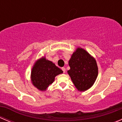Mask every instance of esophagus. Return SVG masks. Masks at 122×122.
Here are the masks:
<instances>
[{
	"instance_id": "34e87169",
	"label": "esophagus",
	"mask_w": 122,
	"mask_h": 122,
	"mask_svg": "<svg viewBox=\"0 0 122 122\" xmlns=\"http://www.w3.org/2000/svg\"><path fill=\"white\" fill-rule=\"evenodd\" d=\"M61 70H62V71H63L64 73H65V72H66V68H64V67H62V68H61Z\"/></svg>"
}]
</instances>
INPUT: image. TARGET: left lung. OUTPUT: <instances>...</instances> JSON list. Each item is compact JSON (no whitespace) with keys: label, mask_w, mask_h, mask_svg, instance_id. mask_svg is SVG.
<instances>
[{"label":"left lung","mask_w":122,"mask_h":122,"mask_svg":"<svg viewBox=\"0 0 122 122\" xmlns=\"http://www.w3.org/2000/svg\"><path fill=\"white\" fill-rule=\"evenodd\" d=\"M70 70L68 71L76 88L84 92L90 88L98 75L96 60L83 48L77 49L69 61Z\"/></svg>","instance_id":"left-lung-1"}]
</instances>
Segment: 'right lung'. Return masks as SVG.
I'll list each match as a JSON object with an SVG mask.
<instances>
[{
  "label": "right lung",
  "mask_w": 122,
  "mask_h": 122,
  "mask_svg": "<svg viewBox=\"0 0 122 122\" xmlns=\"http://www.w3.org/2000/svg\"><path fill=\"white\" fill-rule=\"evenodd\" d=\"M62 73V71L45 58L38 60L31 72L32 84L39 90H45L55 80V76Z\"/></svg>",
  "instance_id": "obj_1"
}]
</instances>
